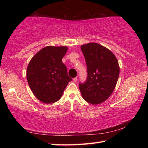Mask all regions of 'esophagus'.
I'll return each instance as SVG.
<instances>
[{
  "label": "esophagus",
  "mask_w": 148,
  "mask_h": 148,
  "mask_svg": "<svg viewBox=\"0 0 148 148\" xmlns=\"http://www.w3.org/2000/svg\"><path fill=\"white\" fill-rule=\"evenodd\" d=\"M77 77H74V79H73V81H74V82H75L76 83V81H77Z\"/></svg>",
  "instance_id": "esophagus-1"
}]
</instances>
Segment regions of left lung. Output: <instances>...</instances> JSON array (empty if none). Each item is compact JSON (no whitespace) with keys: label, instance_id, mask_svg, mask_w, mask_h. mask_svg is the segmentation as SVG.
<instances>
[{"label":"left lung","instance_id":"left-lung-1","mask_svg":"<svg viewBox=\"0 0 148 148\" xmlns=\"http://www.w3.org/2000/svg\"><path fill=\"white\" fill-rule=\"evenodd\" d=\"M87 65V79L79 83L83 98L93 105L102 103L114 91L119 74L118 62L115 55L97 43L81 46Z\"/></svg>","mask_w":148,"mask_h":148}]
</instances>
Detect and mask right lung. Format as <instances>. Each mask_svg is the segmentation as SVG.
<instances>
[{
	"label": "right lung",
	"instance_id": "add662e5",
	"mask_svg": "<svg viewBox=\"0 0 148 148\" xmlns=\"http://www.w3.org/2000/svg\"><path fill=\"white\" fill-rule=\"evenodd\" d=\"M67 49L66 46H46L37 52L28 65V83L36 98L43 103L58 101L72 81L62 61Z\"/></svg>",
	"mask_w": 148,
	"mask_h": 148
}]
</instances>
